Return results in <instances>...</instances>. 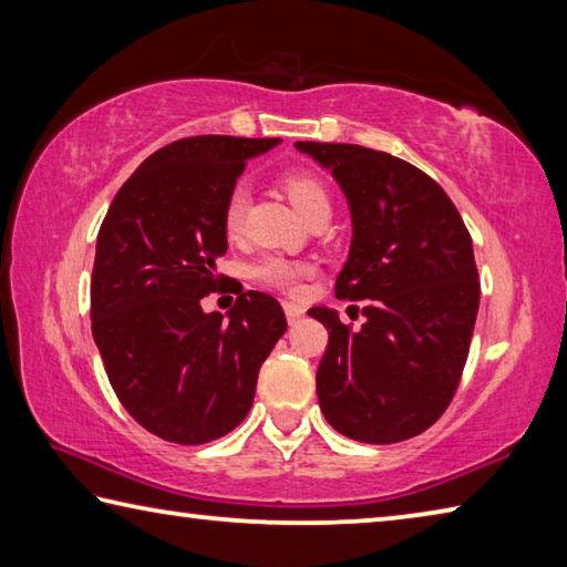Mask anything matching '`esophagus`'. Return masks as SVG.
<instances>
[{"label":"esophagus","mask_w":567,"mask_h":567,"mask_svg":"<svg viewBox=\"0 0 567 567\" xmlns=\"http://www.w3.org/2000/svg\"><path fill=\"white\" fill-rule=\"evenodd\" d=\"M284 311H286V319H289V323H291V326H293V323H299V321L303 319V313H306L303 306L293 303V301H284Z\"/></svg>","instance_id":"34e87169"}]
</instances>
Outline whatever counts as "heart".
Listing matches in <instances>:
<instances>
[{"label": "heart", "instance_id": "1", "mask_svg": "<svg viewBox=\"0 0 567 567\" xmlns=\"http://www.w3.org/2000/svg\"><path fill=\"white\" fill-rule=\"evenodd\" d=\"M281 186L284 192L289 194L291 204L299 208L306 218H311L316 212H323V208L331 212L329 188H326L321 176H316L311 168H289V172L281 174ZM246 202L248 196L244 186H234L224 202V231L231 238L241 234L244 228ZM306 274H309V266L301 261H291V258L284 256H266L251 268V276L258 284H264L266 289L286 293H293L299 289L301 278Z\"/></svg>", "mask_w": 567, "mask_h": 567}]
</instances>
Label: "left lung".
<instances>
[{"mask_svg": "<svg viewBox=\"0 0 567 567\" xmlns=\"http://www.w3.org/2000/svg\"><path fill=\"white\" fill-rule=\"evenodd\" d=\"M343 188L353 241L336 296L365 301L359 331L333 309L309 311L329 331L316 371L336 431L399 443L441 419L458 389L481 303L473 241L449 194L421 168L359 144L296 142Z\"/></svg>", "mask_w": 567, "mask_h": 567, "instance_id": "1", "label": "left lung"}]
</instances>
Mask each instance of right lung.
<instances>
[{
    "label": "right lung",
    "instance_id": "right-lung-1",
    "mask_svg": "<svg viewBox=\"0 0 567 567\" xmlns=\"http://www.w3.org/2000/svg\"><path fill=\"white\" fill-rule=\"evenodd\" d=\"M278 138L188 136L158 148L118 188L96 236L92 333L128 415L168 443L234 431L258 369L286 331L274 296L238 293L226 316L202 299L221 286L224 202L246 162Z\"/></svg>",
    "mask_w": 567,
    "mask_h": 567
}]
</instances>
